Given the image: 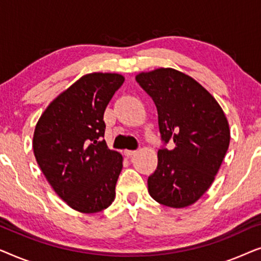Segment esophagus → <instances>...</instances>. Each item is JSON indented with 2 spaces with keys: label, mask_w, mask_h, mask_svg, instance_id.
<instances>
[{
  "label": "esophagus",
  "mask_w": 261,
  "mask_h": 261,
  "mask_svg": "<svg viewBox=\"0 0 261 261\" xmlns=\"http://www.w3.org/2000/svg\"><path fill=\"white\" fill-rule=\"evenodd\" d=\"M135 153H137V151H130V149H126V151H124V155L128 156V158H130V156H133Z\"/></svg>",
  "instance_id": "esophagus-1"
}]
</instances>
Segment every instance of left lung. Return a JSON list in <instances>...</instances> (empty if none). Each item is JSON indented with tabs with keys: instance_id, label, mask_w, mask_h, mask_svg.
Returning a JSON list of instances; mask_svg holds the SVG:
<instances>
[{
	"instance_id": "1",
	"label": "left lung",
	"mask_w": 261,
	"mask_h": 261,
	"mask_svg": "<svg viewBox=\"0 0 261 261\" xmlns=\"http://www.w3.org/2000/svg\"><path fill=\"white\" fill-rule=\"evenodd\" d=\"M135 80L155 103L164 144H174L158 151L149 195L171 208L194 204L213 184L227 153V117L213 95L180 71L160 67Z\"/></svg>"
}]
</instances>
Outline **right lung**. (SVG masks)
I'll use <instances>...</instances> for the list:
<instances>
[{
	"instance_id": "obj_1",
	"label": "right lung",
	"mask_w": 261,
	"mask_h": 261,
	"mask_svg": "<svg viewBox=\"0 0 261 261\" xmlns=\"http://www.w3.org/2000/svg\"><path fill=\"white\" fill-rule=\"evenodd\" d=\"M123 82L119 73L84 74L49 103L35 126L38 165L56 194L77 212L98 213L115 198L123 158L101 138L105 110Z\"/></svg>"
}]
</instances>
